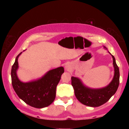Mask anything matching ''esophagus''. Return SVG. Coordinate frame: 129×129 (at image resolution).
I'll use <instances>...</instances> for the list:
<instances>
[{
    "mask_svg": "<svg viewBox=\"0 0 129 129\" xmlns=\"http://www.w3.org/2000/svg\"><path fill=\"white\" fill-rule=\"evenodd\" d=\"M65 69H66V70H68H68H69V66H67V65H66V66H65Z\"/></svg>",
    "mask_w": 129,
    "mask_h": 129,
    "instance_id": "1",
    "label": "esophagus"
}]
</instances>
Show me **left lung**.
Listing matches in <instances>:
<instances>
[{"instance_id":"left-lung-1","label":"left lung","mask_w":129,"mask_h":129,"mask_svg":"<svg viewBox=\"0 0 129 129\" xmlns=\"http://www.w3.org/2000/svg\"><path fill=\"white\" fill-rule=\"evenodd\" d=\"M114 75L113 80L106 87L99 89H92L84 86L78 78L72 77V86L75 94L80 103L90 107L100 106L108 101L115 94L119 85L120 73L115 58L113 55Z\"/></svg>"}]
</instances>
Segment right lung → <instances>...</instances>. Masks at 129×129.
<instances>
[{
    "mask_svg": "<svg viewBox=\"0 0 129 129\" xmlns=\"http://www.w3.org/2000/svg\"><path fill=\"white\" fill-rule=\"evenodd\" d=\"M21 53L17 56L12 67V84L15 92L19 98L31 107L40 109L48 106L55 99L56 87L64 73V68L59 67L51 70L38 80L23 83L16 75L17 59Z\"/></svg>",
    "mask_w": 129,
    "mask_h": 129,
    "instance_id": "1",
    "label": "right lung"
}]
</instances>
